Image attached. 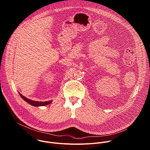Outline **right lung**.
Returning a JSON list of instances; mask_svg holds the SVG:
<instances>
[{"instance_id": "add662e5", "label": "right lung", "mask_w": 150, "mask_h": 150, "mask_svg": "<svg viewBox=\"0 0 150 150\" xmlns=\"http://www.w3.org/2000/svg\"><path fill=\"white\" fill-rule=\"evenodd\" d=\"M19 95L20 96L22 97L25 101H26L28 103H29L30 104L32 105H34V106H42V105H47L49 104H50L52 101H33V100H30L28 98H27L26 97H25L24 96H23L22 94H21L19 93Z\"/></svg>"}]
</instances>
